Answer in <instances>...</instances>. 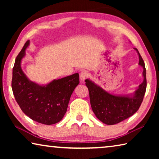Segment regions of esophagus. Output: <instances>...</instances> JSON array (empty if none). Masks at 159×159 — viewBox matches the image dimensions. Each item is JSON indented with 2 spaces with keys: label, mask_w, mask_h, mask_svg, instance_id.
<instances>
[{
  "label": "esophagus",
  "mask_w": 159,
  "mask_h": 159,
  "mask_svg": "<svg viewBox=\"0 0 159 159\" xmlns=\"http://www.w3.org/2000/svg\"><path fill=\"white\" fill-rule=\"evenodd\" d=\"M89 76V74L87 71H82L80 73V79L81 80H84L85 79H87V78Z\"/></svg>",
  "instance_id": "1"
}]
</instances>
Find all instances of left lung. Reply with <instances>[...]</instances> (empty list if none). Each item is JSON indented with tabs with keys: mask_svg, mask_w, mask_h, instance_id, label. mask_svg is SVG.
<instances>
[{
	"mask_svg": "<svg viewBox=\"0 0 159 159\" xmlns=\"http://www.w3.org/2000/svg\"><path fill=\"white\" fill-rule=\"evenodd\" d=\"M139 55V64L143 67L144 80L133 97H122L111 95L86 79L85 85L89 90L90 105L96 117L107 125H114L130 117L139 109L147 88L146 69L143 59L137 48Z\"/></svg>",
	"mask_w": 159,
	"mask_h": 159,
	"instance_id": "1",
	"label": "left lung"
}]
</instances>
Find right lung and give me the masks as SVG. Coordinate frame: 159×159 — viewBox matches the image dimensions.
<instances>
[{"label":"right lung","instance_id":"add662e5","mask_svg":"<svg viewBox=\"0 0 159 159\" xmlns=\"http://www.w3.org/2000/svg\"><path fill=\"white\" fill-rule=\"evenodd\" d=\"M29 44L27 41L16 57L12 70V92L27 116L45 125L55 124L66 114L71 94L79 83V74L54 80L45 86L30 81L21 68V59Z\"/></svg>","mask_w":159,"mask_h":159}]
</instances>
